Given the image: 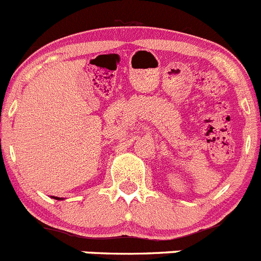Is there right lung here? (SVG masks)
I'll use <instances>...</instances> for the list:
<instances>
[{
	"instance_id": "1",
	"label": "right lung",
	"mask_w": 261,
	"mask_h": 261,
	"mask_svg": "<svg viewBox=\"0 0 261 261\" xmlns=\"http://www.w3.org/2000/svg\"><path fill=\"white\" fill-rule=\"evenodd\" d=\"M53 199H56V200H63L62 198H56V196H53Z\"/></svg>"
}]
</instances>
